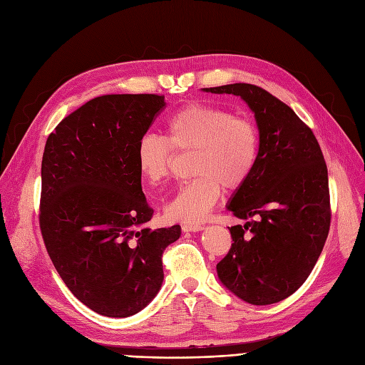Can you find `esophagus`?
<instances>
[{"label":"esophagus","mask_w":365,"mask_h":365,"mask_svg":"<svg viewBox=\"0 0 365 365\" xmlns=\"http://www.w3.org/2000/svg\"><path fill=\"white\" fill-rule=\"evenodd\" d=\"M203 228H205V225H201V224H183L182 225L183 232H200V230H203Z\"/></svg>","instance_id":"34e87169"}]
</instances>
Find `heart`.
I'll return each mask as SVG.
<instances>
[{"label":"heart","mask_w":365,"mask_h":365,"mask_svg":"<svg viewBox=\"0 0 365 365\" xmlns=\"http://www.w3.org/2000/svg\"><path fill=\"white\" fill-rule=\"evenodd\" d=\"M167 138L144 133L137 144V167L150 183L168 179L175 152L194 153L191 173L165 207L170 220L200 222L217 205L222 186L237 191L254 173L260 152V130L251 117L209 103H187L165 121Z\"/></svg>","instance_id":"obj_1"}]
</instances>
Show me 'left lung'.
Returning a JSON list of instances; mask_svg holds the SVG:
<instances>
[{
    "label": "left lung",
    "instance_id": "1",
    "mask_svg": "<svg viewBox=\"0 0 365 365\" xmlns=\"http://www.w3.org/2000/svg\"><path fill=\"white\" fill-rule=\"evenodd\" d=\"M205 90L240 96L260 130L257 165L227 206L247 222L228 227L233 244L217 264L218 277L248 304L279 302L312 274L329 233L325 158L309 126L264 88L240 83Z\"/></svg>",
    "mask_w": 365,
    "mask_h": 365
}]
</instances>
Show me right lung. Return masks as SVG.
Segmentation results:
<instances>
[{
    "label": "right lung",
    "instance_id": "right-lung-1",
    "mask_svg": "<svg viewBox=\"0 0 365 365\" xmlns=\"http://www.w3.org/2000/svg\"><path fill=\"white\" fill-rule=\"evenodd\" d=\"M162 94H106L63 118L46 140L38 224L64 284L106 317H129L162 286L164 250L180 225L150 230L138 140L164 110Z\"/></svg>",
    "mask_w": 365,
    "mask_h": 365
}]
</instances>
